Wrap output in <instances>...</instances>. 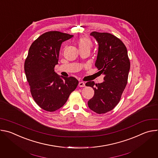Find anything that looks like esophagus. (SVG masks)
I'll use <instances>...</instances> for the list:
<instances>
[{
  "label": "esophagus",
  "instance_id": "34e87169",
  "mask_svg": "<svg viewBox=\"0 0 158 158\" xmlns=\"http://www.w3.org/2000/svg\"><path fill=\"white\" fill-rule=\"evenodd\" d=\"M78 85H79V87H84V86H85V83H84V82H82V81H81V82H79Z\"/></svg>",
  "mask_w": 158,
  "mask_h": 158
}]
</instances>
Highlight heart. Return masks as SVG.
Returning <instances> with one entry per match:
<instances>
[{"label": "heart", "instance_id": "1", "mask_svg": "<svg viewBox=\"0 0 158 158\" xmlns=\"http://www.w3.org/2000/svg\"><path fill=\"white\" fill-rule=\"evenodd\" d=\"M77 44L79 49H85V48H87L90 49L92 47V45H93L91 39L87 37H80L77 40Z\"/></svg>", "mask_w": 158, "mask_h": 158}]
</instances>
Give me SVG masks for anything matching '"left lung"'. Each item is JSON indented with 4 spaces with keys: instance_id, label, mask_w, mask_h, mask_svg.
Returning a JSON list of instances; mask_svg holds the SVG:
<instances>
[{
    "instance_id": "1",
    "label": "left lung",
    "mask_w": 158,
    "mask_h": 158,
    "mask_svg": "<svg viewBox=\"0 0 158 158\" xmlns=\"http://www.w3.org/2000/svg\"><path fill=\"white\" fill-rule=\"evenodd\" d=\"M97 40L99 48L95 65L104 75V81L85 84L94 89V95L87 104L89 109L98 114L113 109L119 103L127 83L130 61L126 47L118 37L107 32L91 33Z\"/></svg>"
}]
</instances>
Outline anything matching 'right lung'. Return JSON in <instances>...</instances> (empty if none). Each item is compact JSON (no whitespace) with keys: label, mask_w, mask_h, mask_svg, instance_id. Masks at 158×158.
<instances>
[{"label":"right lung","mask_w":158,"mask_h":158,"mask_svg":"<svg viewBox=\"0 0 158 158\" xmlns=\"http://www.w3.org/2000/svg\"><path fill=\"white\" fill-rule=\"evenodd\" d=\"M73 37L59 31L47 32L29 48L24 71L34 100L45 110L53 112L62 107L79 84L75 77L60 76L54 71L62 43Z\"/></svg>","instance_id":"obj_1"}]
</instances>
